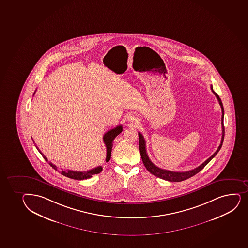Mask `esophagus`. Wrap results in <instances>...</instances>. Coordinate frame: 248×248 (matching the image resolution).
Returning <instances> with one entry per match:
<instances>
[{
    "instance_id": "obj_1",
    "label": "esophagus",
    "mask_w": 248,
    "mask_h": 248,
    "mask_svg": "<svg viewBox=\"0 0 248 248\" xmlns=\"http://www.w3.org/2000/svg\"><path fill=\"white\" fill-rule=\"evenodd\" d=\"M128 120L130 121V122L133 123V124H136L139 121V120L137 119V118L133 117V116H130V117L128 118Z\"/></svg>"
}]
</instances>
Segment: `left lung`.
Instances as JSON below:
<instances>
[{"label":"left lung","mask_w":248,"mask_h":248,"mask_svg":"<svg viewBox=\"0 0 248 248\" xmlns=\"http://www.w3.org/2000/svg\"><path fill=\"white\" fill-rule=\"evenodd\" d=\"M211 90L216 96V98L218 99V103L220 105L222 109V118H221V125H222V139L220 145L218 146V149L216 150V152L214 153L211 157L208 158L207 160H205V162L202 163V165H199L198 167L192 170L186 171V172H174V171L166 170H163V169L159 168L156 165H155L151 161L148 155H147V150H146V141L144 139L143 136L141 135V133H139V150H140V154H141V160L143 162L145 167L147 168V170L149 171L150 173H152L153 175L156 176L160 179H164V180H167L170 182H181L186 179H189L195 174H197L198 172H200L202 170L205 165H207L208 163L210 162L215 156L216 154L218 153V151L221 148L222 145H223V141L224 139V107H223V103H222L221 99L219 98V96L216 94V92L213 90L212 85L211 86Z\"/></svg>","instance_id":"8db88e82"}]
</instances>
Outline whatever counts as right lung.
<instances>
[{
	"instance_id": "obj_1",
	"label": "right lung",
	"mask_w": 248,
	"mask_h": 248,
	"mask_svg": "<svg viewBox=\"0 0 248 248\" xmlns=\"http://www.w3.org/2000/svg\"><path fill=\"white\" fill-rule=\"evenodd\" d=\"M123 130L122 125H119L116 128L110 129L108 131L107 133H105L104 136H103V141H104L105 145L107 147V158H106V161L108 162L110 160V156H111V150L112 147H113V141L116 137L120 134ZM34 142V141H33ZM37 147V146H36ZM37 149L38 150V152H40L41 155H43V158L45 159L46 161L49 162L47 160V158L46 157L45 155L41 152L40 150L38 149V147H37ZM49 165H51V167L57 170V166L53 165L52 163L49 162ZM102 171V167L101 166H98L96 168L92 169L90 170L84 171V172H79V171H74V170H62L61 173L62 175L70 178V179H77V180H83V179H87L91 178L93 174H97V173H101Z\"/></svg>"
}]
</instances>
